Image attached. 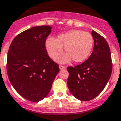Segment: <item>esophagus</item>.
I'll list each match as a JSON object with an SVG mask.
<instances>
[{"label":"esophagus","mask_w":121,"mask_h":121,"mask_svg":"<svg viewBox=\"0 0 121 121\" xmlns=\"http://www.w3.org/2000/svg\"><path fill=\"white\" fill-rule=\"evenodd\" d=\"M59 68H60V70H63V69H65V66H63V65H60L59 66Z\"/></svg>","instance_id":"1"}]
</instances>
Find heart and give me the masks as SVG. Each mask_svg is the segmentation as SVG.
<instances>
[{
  "mask_svg": "<svg viewBox=\"0 0 121 121\" xmlns=\"http://www.w3.org/2000/svg\"><path fill=\"white\" fill-rule=\"evenodd\" d=\"M94 45L92 35L82 30H71L61 33L56 40L48 38L45 41V48L49 56L55 59L65 47L67 53L56 58L59 63H65L73 60L76 63H81L90 56Z\"/></svg>",
  "mask_w": 121,
  "mask_h": 121,
  "instance_id": "heart-1",
  "label": "heart"
}]
</instances>
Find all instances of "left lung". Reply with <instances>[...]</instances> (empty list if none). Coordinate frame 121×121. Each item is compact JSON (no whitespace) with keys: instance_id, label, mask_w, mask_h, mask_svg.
<instances>
[{"instance_id":"1","label":"left lung","mask_w":121,"mask_h":121,"mask_svg":"<svg viewBox=\"0 0 121 121\" xmlns=\"http://www.w3.org/2000/svg\"><path fill=\"white\" fill-rule=\"evenodd\" d=\"M94 49L87 60L75 67H69L67 85L76 99L87 101L101 92L110 78L112 63L110 47L104 38L92 31Z\"/></svg>"}]
</instances>
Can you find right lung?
Segmentation results:
<instances>
[{
	"label": "right lung",
	"mask_w": 121,
	"mask_h": 121,
	"mask_svg": "<svg viewBox=\"0 0 121 121\" xmlns=\"http://www.w3.org/2000/svg\"><path fill=\"white\" fill-rule=\"evenodd\" d=\"M52 27L40 26L24 31L11 43L7 72L11 84L21 96L38 102L44 99L60 71L47 54L45 41Z\"/></svg>",
	"instance_id": "1"
}]
</instances>
